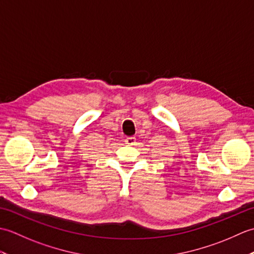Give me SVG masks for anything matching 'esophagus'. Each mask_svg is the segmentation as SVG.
<instances>
[{
  "mask_svg": "<svg viewBox=\"0 0 254 254\" xmlns=\"http://www.w3.org/2000/svg\"><path fill=\"white\" fill-rule=\"evenodd\" d=\"M126 144L130 145V146H133V145L136 144V138L135 136H128L126 138Z\"/></svg>",
  "mask_w": 254,
  "mask_h": 254,
  "instance_id": "34e87169",
  "label": "esophagus"
}]
</instances>
